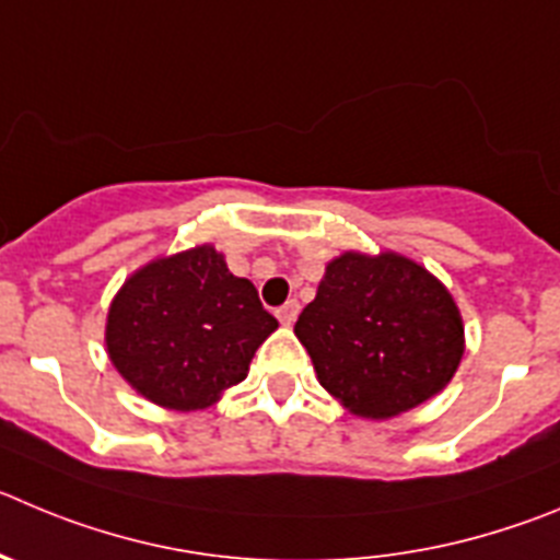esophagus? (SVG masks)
Listing matches in <instances>:
<instances>
[{"mask_svg": "<svg viewBox=\"0 0 560 560\" xmlns=\"http://www.w3.org/2000/svg\"><path fill=\"white\" fill-rule=\"evenodd\" d=\"M296 316H300V302L296 300H289L283 307H277V319H280V325L291 327L296 322Z\"/></svg>", "mask_w": 560, "mask_h": 560, "instance_id": "esophagus-1", "label": "esophagus"}]
</instances>
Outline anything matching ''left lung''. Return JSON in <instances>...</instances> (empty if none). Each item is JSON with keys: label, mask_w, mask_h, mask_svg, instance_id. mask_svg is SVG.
Wrapping results in <instances>:
<instances>
[{"label": "left lung", "mask_w": 560, "mask_h": 560, "mask_svg": "<svg viewBox=\"0 0 560 560\" xmlns=\"http://www.w3.org/2000/svg\"><path fill=\"white\" fill-rule=\"evenodd\" d=\"M322 386L363 419H392L453 381L464 322L453 294L397 253H343L294 325Z\"/></svg>", "instance_id": "obj_1"}]
</instances>
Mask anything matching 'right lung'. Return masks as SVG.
<instances>
[{"mask_svg": "<svg viewBox=\"0 0 560 560\" xmlns=\"http://www.w3.org/2000/svg\"><path fill=\"white\" fill-rule=\"evenodd\" d=\"M275 330L255 285L202 244L152 260L121 285L105 343L138 394L168 410H202L244 381Z\"/></svg>", "mask_w": 560, "mask_h": 560, "instance_id": "right-lung-1", "label": "right lung"}]
</instances>
